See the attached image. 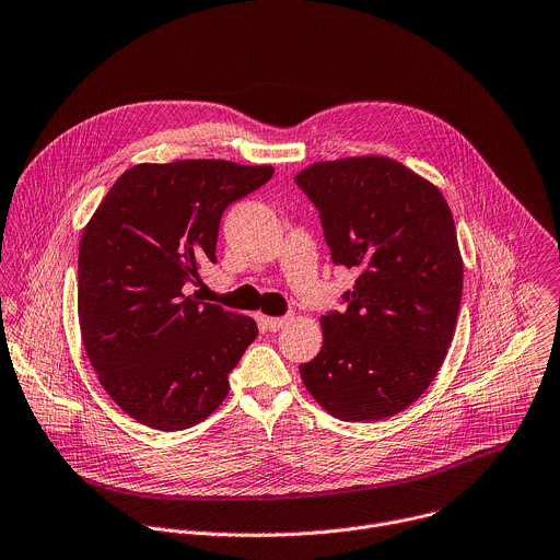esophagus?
I'll list each match as a JSON object with an SVG mask.
<instances>
[{"mask_svg":"<svg viewBox=\"0 0 560 560\" xmlns=\"http://www.w3.org/2000/svg\"><path fill=\"white\" fill-rule=\"evenodd\" d=\"M287 323H289V318H269V316H262V325H265L269 331H280Z\"/></svg>","mask_w":560,"mask_h":560,"instance_id":"obj_1","label":"esophagus"}]
</instances>
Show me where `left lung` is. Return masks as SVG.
Listing matches in <instances>:
<instances>
[{"instance_id": "1", "label": "left lung", "mask_w": 560, "mask_h": 560, "mask_svg": "<svg viewBox=\"0 0 560 560\" xmlns=\"http://www.w3.org/2000/svg\"><path fill=\"white\" fill-rule=\"evenodd\" d=\"M295 184L320 211L334 265L355 269L347 312L320 318L323 349L300 376L331 416L383 420L416 402L452 345L463 260L443 194L378 158L316 162Z\"/></svg>"}]
</instances>
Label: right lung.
I'll return each mask as SVG.
<instances>
[{"label":"right lung","mask_w":560,"mask_h":560,"mask_svg":"<svg viewBox=\"0 0 560 560\" xmlns=\"http://www.w3.org/2000/svg\"><path fill=\"white\" fill-rule=\"evenodd\" d=\"M273 166L177 160L124 171L80 240L78 314L106 394L138 422L189 429L229 394L258 336L252 318L189 295L215 262L222 213Z\"/></svg>","instance_id":"obj_1"}]
</instances>
